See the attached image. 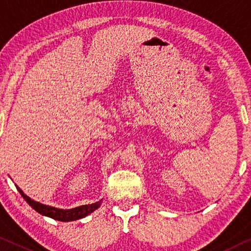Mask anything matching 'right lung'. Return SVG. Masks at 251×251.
I'll return each mask as SVG.
<instances>
[{"label":"right lung","instance_id":"add662e5","mask_svg":"<svg viewBox=\"0 0 251 251\" xmlns=\"http://www.w3.org/2000/svg\"><path fill=\"white\" fill-rule=\"evenodd\" d=\"M15 186H17V185H15ZM17 188L18 191L20 192L22 198L25 200L26 203H28L33 210H36L38 213H40L42 215H46V217L57 220V221L68 222V221H74V220L82 219L90 213H92V212L95 211L100 205H101V201H99L93 204H88V205L77 206L75 209H72V210H61V209H57V207L45 205V204L33 201V200L30 199L29 196H26L25 193L21 191L20 187L17 186Z\"/></svg>","mask_w":251,"mask_h":251}]
</instances>
